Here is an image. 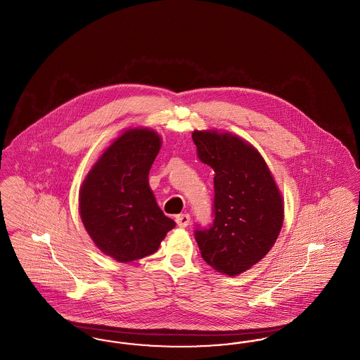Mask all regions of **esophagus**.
Listing matches in <instances>:
<instances>
[{
	"label": "esophagus",
	"instance_id": "obj_1",
	"mask_svg": "<svg viewBox=\"0 0 360 360\" xmlns=\"http://www.w3.org/2000/svg\"><path fill=\"white\" fill-rule=\"evenodd\" d=\"M175 221H176L178 226L186 228L188 224H190V216H188V213H185V214H178V216L175 217Z\"/></svg>",
	"mask_w": 360,
	"mask_h": 360
}]
</instances>
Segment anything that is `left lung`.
I'll return each instance as SVG.
<instances>
[{"label": "left lung", "instance_id": "left-lung-1", "mask_svg": "<svg viewBox=\"0 0 360 360\" xmlns=\"http://www.w3.org/2000/svg\"><path fill=\"white\" fill-rule=\"evenodd\" d=\"M198 159L214 172L213 223L195 226L201 257L223 274H241L271 250L283 224L282 195L266 162L231 134L194 131Z\"/></svg>", "mask_w": 360, "mask_h": 360}]
</instances>
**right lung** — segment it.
Here are the masks:
<instances>
[{
    "label": "right lung",
    "instance_id": "add662e5",
    "mask_svg": "<svg viewBox=\"0 0 360 360\" xmlns=\"http://www.w3.org/2000/svg\"><path fill=\"white\" fill-rule=\"evenodd\" d=\"M159 150L154 131L129 129L106 148L81 188L79 212L89 236L122 263L156 252L175 226L148 185Z\"/></svg>",
    "mask_w": 360,
    "mask_h": 360
}]
</instances>
